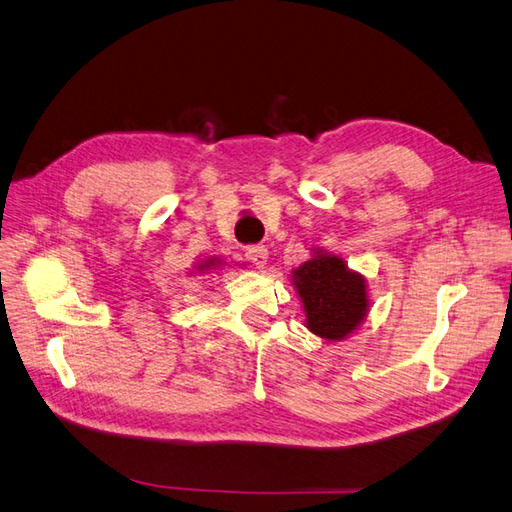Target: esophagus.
Wrapping results in <instances>:
<instances>
[{
    "label": "esophagus",
    "instance_id": "esophagus-1",
    "mask_svg": "<svg viewBox=\"0 0 512 512\" xmlns=\"http://www.w3.org/2000/svg\"><path fill=\"white\" fill-rule=\"evenodd\" d=\"M245 258L250 260L256 269H262L267 265L269 250L265 245H252V247H247V250H245Z\"/></svg>",
    "mask_w": 512,
    "mask_h": 512
}]
</instances>
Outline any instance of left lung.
I'll return each mask as SVG.
<instances>
[{"instance_id":"obj_1","label":"left lung","mask_w":512,"mask_h":512,"mask_svg":"<svg viewBox=\"0 0 512 512\" xmlns=\"http://www.w3.org/2000/svg\"><path fill=\"white\" fill-rule=\"evenodd\" d=\"M292 282L303 301L307 329L331 342L348 337L367 314V286L363 275L346 262L318 252L292 271Z\"/></svg>"}]
</instances>
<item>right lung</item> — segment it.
I'll return each mask as SVG.
<instances>
[{"label": "right lung", "instance_id": "obj_1", "mask_svg": "<svg viewBox=\"0 0 512 512\" xmlns=\"http://www.w3.org/2000/svg\"><path fill=\"white\" fill-rule=\"evenodd\" d=\"M213 265H215V260L211 258L209 262H205V265H203V267H198V269H209V267H213Z\"/></svg>", "mask_w": 512, "mask_h": 512}]
</instances>
